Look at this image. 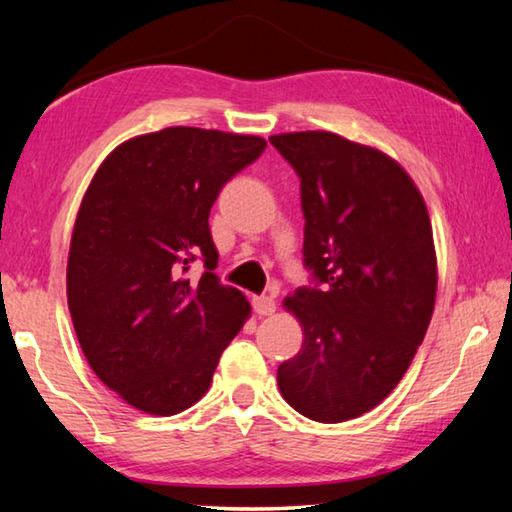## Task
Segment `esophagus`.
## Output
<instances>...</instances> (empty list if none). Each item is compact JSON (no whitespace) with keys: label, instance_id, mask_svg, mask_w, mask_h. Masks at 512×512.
Segmentation results:
<instances>
[{"label":"esophagus","instance_id":"obj_1","mask_svg":"<svg viewBox=\"0 0 512 512\" xmlns=\"http://www.w3.org/2000/svg\"><path fill=\"white\" fill-rule=\"evenodd\" d=\"M253 309L257 316H273L275 314V300L268 296H255L253 298Z\"/></svg>","mask_w":512,"mask_h":512}]
</instances>
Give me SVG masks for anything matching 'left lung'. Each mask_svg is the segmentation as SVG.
Instances as JSON below:
<instances>
[{"label":"left lung","mask_w":512,"mask_h":512,"mask_svg":"<svg viewBox=\"0 0 512 512\" xmlns=\"http://www.w3.org/2000/svg\"><path fill=\"white\" fill-rule=\"evenodd\" d=\"M271 144L300 176L302 255L320 284L284 298L305 341L280 363L277 386L305 418H359L400 384L427 334L438 287L427 205L372 146L327 131Z\"/></svg>","instance_id":"1"}]
</instances>
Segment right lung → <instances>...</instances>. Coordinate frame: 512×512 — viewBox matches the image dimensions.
<instances>
[{
	"label": "right lung",
	"instance_id": "right-lung-1",
	"mask_svg": "<svg viewBox=\"0 0 512 512\" xmlns=\"http://www.w3.org/2000/svg\"><path fill=\"white\" fill-rule=\"evenodd\" d=\"M264 149L257 135L171 126L119 144L94 173L69 244L67 305L94 375L135 409L176 415L201 400L250 316L244 293L214 275L207 219ZM196 256L206 271L189 281Z\"/></svg>",
	"mask_w": 512,
	"mask_h": 512
}]
</instances>
